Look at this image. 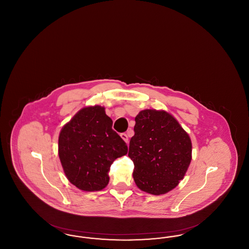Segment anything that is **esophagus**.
<instances>
[{"instance_id": "34e87169", "label": "esophagus", "mask_w": 249, "mask_h": 249, "mask_svg": "<svg viewBox=\"0 0 249 249\" xmlns=\"http://www.w3.org/2000/svg\"><path fill=\"white\" fill-rule=\"evenodd\" d=\"M120 136H121V138H122L125 142H127V143L129 142V137H128V135H127L126 133H121Z\"/></svg>"}]
</instances>
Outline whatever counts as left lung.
<instances>
[{
  "instance_id": "left-lung-1",
  "label": "left lung",
  "mask_w": 249,
  "mask_h": 249,
  "mask_svg": "<svg viewBox=\"0 0 249 249\" xmlns=\"http://www.w3.org/2000/svg\"><path fill=\"white\" fill-rule=\"evenodd\" d=\"M129 157L138 189L152 195L174 190L184 178L192 159L189 133L165 110L144 109L135 118Z\"/></svg>"
}]
</instances>
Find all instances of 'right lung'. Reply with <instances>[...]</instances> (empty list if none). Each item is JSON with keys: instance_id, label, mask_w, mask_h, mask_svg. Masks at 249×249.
<instances>
[{"instance_id": "add662e5", "label": "right lung", "mask_w": 249, "mask_h": 249, "mask_svg": "<svg viewBox=\"0 0 249 249\" xmlns=\"http://www.w3.org/2000/svg\"><path fill=\"white\" fill-rule=\"evenodd\" d=\"M112 126L106 108L95 105L81 108L61 128L59 160L66 178L77 189L104 190L112 163L128 153L126 142Z\"/></svg>"}]
</instances>
